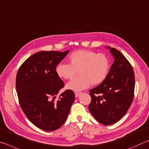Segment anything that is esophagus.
<instances>
[{
	"label": "esophagus",
	"instance_id": "1",
	"mask_svg": "<svg viewBox=\"0 0 149 149\" xmlns=\"http://www.w3.org/2000/svg\"><path fill=\"white\" fill-rule=\"evenodd\" d=\"M80 95H81V93H80V92H75V97H78Z\"/></svg>",
	"mask_w": 149,
	"mask_h": 149
}]
</instances>
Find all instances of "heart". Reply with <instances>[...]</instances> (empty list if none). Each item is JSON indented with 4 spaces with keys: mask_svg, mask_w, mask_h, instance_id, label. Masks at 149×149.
Segmentation results:
<instances>
[{
    "mask_svg": "<svg viewBox=\"0 0 149 149\" xmlns=\"http://www.w3.org/2000/svg\"><path fill=\"white\" fill-rule=\"evenodd\" d=\"M110 70V61L103 54H97L90 50L75 51L68 58V63H60L56 68L58 76L63 79H71L66 88L79 91L87 88L90 84L97 86L107 78Z\"/></svg>",
    "mask_w": 149,
    "mask_h": 149,
    "instance_id": "b5f03b06",
    "label": "heart"
}]
</instances>
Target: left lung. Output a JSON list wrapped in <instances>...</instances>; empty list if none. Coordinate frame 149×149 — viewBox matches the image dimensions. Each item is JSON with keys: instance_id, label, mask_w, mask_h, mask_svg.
Wrapping results in <instances>:
<instances>
[{"instance_id": "8db88e82", "label": "left lung", "mask_w": 149, "mask_h": 149, "mask_svg": "<svg viewBox=\"0 0 149 149\" xmlns=\"http://www.w3.org/2000/svg\"><path fill=\"white\" fill-rule=\"evenodd\" d=\"M107 48L114 62L105 81L89 90V111L104 125L115 123L125 115L133 102L134 90V74L131 63L118 49Z\"/></svg>"}]
</instances>
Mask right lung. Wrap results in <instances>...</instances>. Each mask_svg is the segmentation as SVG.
Returning <instances> with one entry per match:
<instances>
[{
  "instance_id": "right-lung-1",
  "label": "right lung",
  "mask_w": 149,
  "mask_h": 149,
  "mask_svg": "<svg viewBox=\"0 0 149 149\" xmlns=\"http://www.w3.org/2000/svg\"><path fill=\"white\" fill-rule=\"evenodd\" d=\"M69 52H38L21 65L16 75V88L23 112L35 126L44 131L60 128L75 100L74 91L70 89L56 100L64 87L56 68Z\"/></svg>"
}]
</instances>
